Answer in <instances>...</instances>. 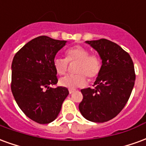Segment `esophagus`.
<instances>
[{"label":"esophagus","mask_w":146,"mask_h":146,"mask_svg":"<svg viewBox=\"0 0 146 146\" xmlns=\"http://www.w3.org/2000/svg\"><path fill=\"white\" fill-rule=\"evenodd\" d=\"M74 92H75V90H74V89H69V92H70V94H73Z\"/></svg>","instance_id":"1"}]
</instances>
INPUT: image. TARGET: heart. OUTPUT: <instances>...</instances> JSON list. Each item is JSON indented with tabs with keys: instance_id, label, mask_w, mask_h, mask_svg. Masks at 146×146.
Wrapping results in <instances>:
<instances>
[{
	"instance_id": "obj_1",
	"label": "heart",
	"mask_w": 146,
	"mask_h": 146,
	"mask_svg": "<svg viewBox=\"0 0 146 146\" xmlns=\"http://www.w3.org/2000/svg\"><path fill=\"white\" fill-rule=\"evenodd\" d=\"M66 58L56 57L53 60L54 70L59 75H64L68 69V62H78L75 75H67L59 80V84L70 89L81 88L86 85L89 80L95 79L101 71L102 61L97 54H90L88 48L76 45L66 51Z\"/></svg>"
}]
</instances>
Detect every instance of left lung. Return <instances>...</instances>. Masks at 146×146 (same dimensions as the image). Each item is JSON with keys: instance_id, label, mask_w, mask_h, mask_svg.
Masks as SVG:
<instances>
[{"instance_id": "8db88e82", "label": "left lung", "mask_w": 146, "mask_h": 146, "mask_svg": "<svg viewBox=\"0 0 146 146\" xmlns=\"http://www.w3.org/2000/svg\"><path fill=\"white\" fill-rule=\"evenodd\" d=\"M102 59L95 88L81 90L79 104L82 116L89 121L103 123L117 116L128 101L135 81L134 63L130 54L116 43L100 39L87 40Z\"/></svg>"}]
</instances>
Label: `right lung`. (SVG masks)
Returning <instances> with one entry per match:
<instances>
[{
    "label": "right lung",
    "mask_w": 146,
    "mask_h": 146,
    "mask_svg": "<svg viewBox=\"0 0 146 146\" xmlns=\"http://www.w3.org/2000/svg\"><path fill=\"white\" fill-rule=\"evenodd\" d=\"M66 42L37 36L24 45L12 61L11 88L15 100L30 119L38 123L56 119L69 95L66 88H51L58 82L53 60Z\"/></svg>",
    "instance_id": "right-lung-1"
}]
</instances>
